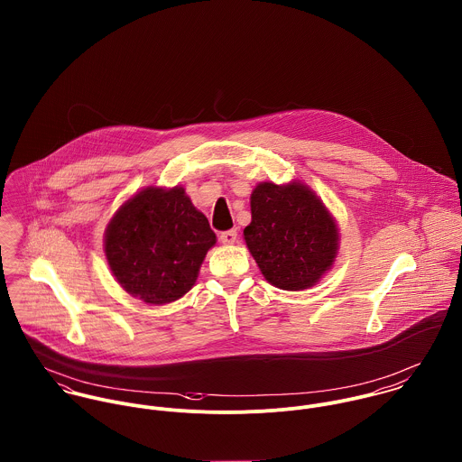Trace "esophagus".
Masks as SVG:
<instances>
[{
    "label": "esophagus",
    "mask_w": 462,
    "mask_h": 462,
    "mask_svg": "<svg viewBox=\"0 0 462 462\" xmlns=\"http://www.w3.org/2000/svg\"><path fill=\"white\" fill-rule=\"evenodd\" d=\"M236 236H238L236 229H229V231L220 233V242H222L224 245H233V244L236 242Z\"/></svg>",
    "instance_id": "esophagus-1"
}]
</instances>
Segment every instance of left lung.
I'll list each match as a JSON object with an SVG mask.
<instances>
[{
  "label": "left lung",
  "mask_w": 462,
  "mask_h": 462,
  "mask_svg": "<svg viewBox=\"0 0 462 462\" xmlns=\"http://www.w3.org/2000/svg\"><path fill=\"white\" fill-rule=\"evenodd\" d=\"M251 213L244 238L264 279L288 291L315 286L334 263L339 242L324 202L299 181H264L251 194Z\"/></svg>",
  "instance_id": "8db88e82"
}]
</instances>
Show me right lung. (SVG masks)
I'll return each mask as SVG.
<instances>
[{
    "label": "right lung",
    "mask_w": 462,
    "mask_h": 462,
    "mask_svg": "<svg viewBox=\"0 0 462 462\" xmlns=\"http://www.w3.org/2000/svg\"><path fill=\"white\" fill-rule=\"evenodd\" d=\"M217 236L183 187H147L128 199L105 231L117 282L147 304H169L192 290Z\"/></svg>",
    "instance_id": "right-lung-1"
}]
</instances>
